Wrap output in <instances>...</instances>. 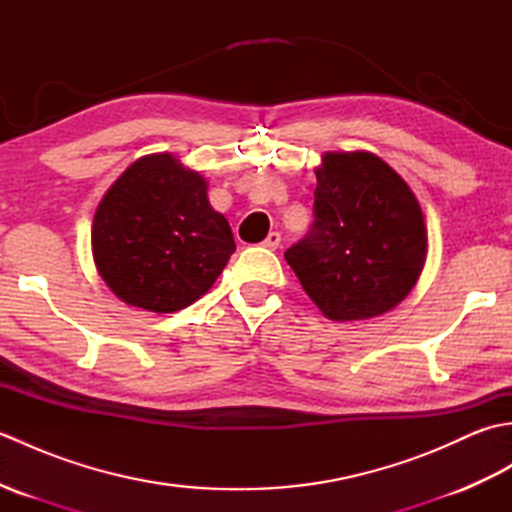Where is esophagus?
I'll use <instances>...</instances> for the list:
<instances>
[{
  "mask_svg": "<svg viewBox=\"0 0 512 512\" xmlns=\"http://www.w3.org/2000/svg\"><path fill=\"white\" fill-rule=\"evenodd\" d=\"M266 248H270V250H277L279 246H281V233H277V231H270L268 233V237L264 239L262 242Z\"/></svg>",
  "mask_w": 512,
  "mask_h": 512,
  "instance_id": "34e87169",
  "label": "esophagus"
}]
</instances>
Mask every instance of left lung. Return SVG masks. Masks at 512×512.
<instances>
[{"mask_svg": "<svg viewBox=\"0 0 512 512\" xmlns=\"http://www.w3.org/2000/svg\"><path fill=\"white\" fill-rule=\"evenodd\" d=\"M314 224L286 250L323 317L363 321L394 310L427 262V224L409 184L372 151H325Z\"/></svg>", "mask_w": 512, "mask_h": 512, "instance_id": "1", "label": "left lung"}]
</instances>
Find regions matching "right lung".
Returning a JSON list of instances; mask_svg holds the SVG:
<instances>
[{"instance_id": "obj_1", "label": "right lung", "mask_w": 512, "mask_h": 512, "mask_svg": "<svg viewBox=\"0 0 512 512\" xmlns=\"http://www.w3.org/2000/svg\"><path fill=\"white\" fill-rule=\"evenodd\" d=\"M209 182L162 151L132 162L92 220V257L127 306L178 312L209 292L235 239L209 202Z\"/></svg>"}]
</instances>
